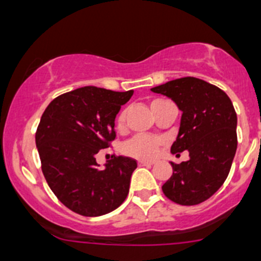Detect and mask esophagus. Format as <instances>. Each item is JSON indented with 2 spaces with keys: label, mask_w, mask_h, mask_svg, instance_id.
<instances>
[{
  "label": "esophagus",
  "mask_w": 261,
  "mask_h": 261,
  "mask_svg": "<svg viewBox=\"0 0 261 261\" xmlns=\"http://www.w3.org/2000/svg\"><path fill=\"white\" fill-rule=\"evenodd\" d=\"M139 166H150V165H153V161H144V160H140L138 162Z\"/></svg>",
  "instance_id": "obj_1"
}]
</instances>
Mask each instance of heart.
Masks as SVG:
<instances>
[{
	"mask_svg": "<svg viewBox=\"0 0 261 261\" xmlns=\"http://www.w3.org/2000/svg\"><path fill=\"white\" fill-rule=\"evenodd\" d=\"M123 122H125V113L118 117V126H122ZM161 144L162 142L157 138L148 135H136L123 145V153L134 158L149 160L157 154Z\"/></svg>",
	"mask_w": 261,
	"mask_h": 261,
	"instance_id": "1",
	"label": "heart"
}]
</instances>
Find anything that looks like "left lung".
<instances>
[{
	"label": "left lung",
	"instance_id": "8db88e82",
	"mask_svg": "<svg viewBox=\"0 0 261 261\" xmlns=\"http://www.w3.org/2000/svg\"><path fill=\"white\" fill-rule=\"evenodd\" d=\"M181 111L172 154L188 150L189 160L171 162L172 175L164 186L172 202L193 206L210 198L225 181L237 150V114L229 96L194 77L172 80L153 87Z\"/></svg>",
	"mask_w": 261,
	"mask_h": 261
}]
</instances>
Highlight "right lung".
I'll use <instances>...</instances> for the list:
<instances>
[{
    "mask_svg": "<svg viewBox=\"0 0 261 261\" xmlns=\"http://www.w3.org/2000/svg\"><path fill=\"white\" fill-rule=\"evenodd\" d=\"M133 94L80 87L55 97L41 117L36 145L45 179L58 199L80 215H106L127 197L136 161L119 155L99 169L96 154L116 138V116Z\"/></svg>",
    "mask_w": 261,
    "mask_h": 261,
    "instance_id": "obj_1",
    "label": "right lung"
}]
</instances>
